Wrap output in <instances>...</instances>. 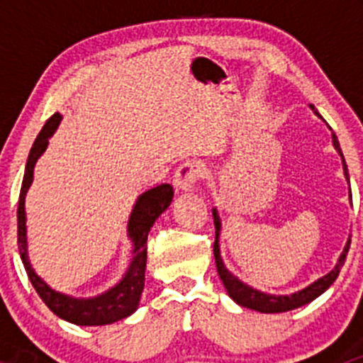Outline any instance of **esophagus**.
I'll return each instance as SVG.
<instances>
[{
    "label": "esophagus",
    "instance_id": "esophagus-1",
    "mask_svg": "<svg viewBox=\"0 0 363 363\" xmlns=\"http://www.w3.org/2000/svg\"><path fill=\"white\" fill-rule=\"evenodd\" d=\"M200 174H202V168H200L199 163H195V161H186V163H182L174 174L175 191L181 193L193 189L195 182L199 181Z\"/></svg>",
    "mask_w": 363,
    "mask_h": 363
}]
</instances>
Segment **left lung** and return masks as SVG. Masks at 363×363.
Returning a JSON list of instances; mask_svg holds the SVG:
<instances>
[{
	"instance_id": "left-lung-1",
	"label": "left lung",
	"mask_w": 363,
	"mask_h": 363,
	"mask_svg": "<svg viewBox=\"0 0 363 363\" xmlns=\"http://www.w3.org/2000/svg\"><path fill=\"white\" fill-rule=\"evenodd\" d=\"M311 111L316 113L318 117L320 116V112L314 108V105H309ZM332 130V128H330ZM332 144H334L335 151L339 152L340 160H342V170H344V177H346V181L350 182V174H347V164L346 161H344V156H342V151H340V145H339V140L337 137H335V133H332ZM212 218H214V226H216V240H214V258H216V267H218V274L219 277H221L223 281V286H225V290L228 291L230 298L233 300V302H237L239 306L242 307H247V309H252V311H258V313H267V314H274V313H286V311H294L296 307H302L306 306V303L313 302L314 298H318L321 294H325V291L330 288V284L334 283L335 279H337L339 272H340V267L344 265V259H346V255H347V250H350V242L351 240L347 239L346 246H344L342 252H340L337 263H335L334 269L330 270L328 274H325L323 277H320V279H316L314 283H311L309 286L302 288V290L295 291V294L291 295H270V294H263V291L259 290H255V288H251L250 284L242 283V281L239 279L237 276H233L232 272H230L228 269L225 267V262H223L221 258V251H219V235H221V219H219V214H218V208H212Z\"/></svg>"
}]
</instances>
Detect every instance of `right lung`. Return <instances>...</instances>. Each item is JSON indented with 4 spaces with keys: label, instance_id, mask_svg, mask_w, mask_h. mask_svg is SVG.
I'll list each match as a JSON object with an SVG mask.
<instances>
[{
    "label": "right lung",
    "instance_id": "1",
    "mask_svg": "<svg viewBox=\"0 0 363 363\" xmlns=\"http://www.w3.org/2000/svg\"><path fill=\"white\" fill-rule=\"evenodd\" d=\"M61 113H54L42 131L36 137L31 151H29L28 163H26L23 186H21L19 207H17V242L19 252L23 258L24 269L28 272L29 281L40 298L45 306L52 311L61 320H67L80 327H100V325H111L116 321L131 316L137 311L140 302L142 291L145 283V263H147V235L151 232L156 219L163 214L174 199V188L170 184H161L156 188L147 189L142 193L131 208L130 219H128V239L133 244L131 250V262L124 272L123 279L104 294L89 298H77L52 290L38 274L33 269L28 255V233H26V193L33 182V172L40 156L45 152L49 145V138L57 130L61 123Z\"/></svg>",
    "mask_w": 363,
    "mask_h": 363
}]
</instances>
